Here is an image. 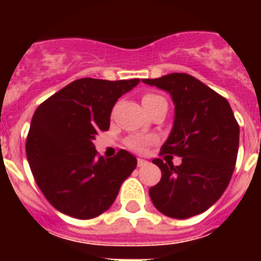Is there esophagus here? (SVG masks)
<instances>
[{
    "mask_svg": "<svg viewBox=\"0 0 261 261\" xmlns=\"http://www.w3.org/2000/svg\"><path fill=\"white\" fill-rule=\"evenodd\" d=\"M137 165H138V168H141V166H145V165H148V161L138 158V161H137Z\"/></svg>",
    "mask_w": 261,
    "mask_h": 261,
    "instance_id": "34e87169",
    "label": "esophagus"
}]
</instances>
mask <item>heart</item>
<instances>
[{
	"label": "heart",
	"mask_w": 261,
	"mask_h": 261,
	"mask_svg": "<svg viewBox=\"0 0 261 261\" xmlns=\"http://www.w3.org/2000/svg\"><path fill=\"white\" fill-rule=\"evenodd\" d=\"M164 100L165 99L161 96V95H156V93H152V92H147V93L142 95V103H144L145 109L149 108V106H152L155 103L164 102ZM165 102H166V100H165ZM151 142H152V140L148 138V137L133 136L125 140V145L130 148V149H133V151H136V152H142Z\"/></svg>",
	"instance_id": "1"
}]
</instances>
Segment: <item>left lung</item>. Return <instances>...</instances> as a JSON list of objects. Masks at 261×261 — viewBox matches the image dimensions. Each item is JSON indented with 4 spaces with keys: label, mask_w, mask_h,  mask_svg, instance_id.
<instances>
[{
    "label": "left lung",
    "mask_w": 261,
    "mask_h": 261,
    "mask_svg": "<svg viewBox=\"0 0 261 261\" xmlns=\"http://www.w3.org/2000/svg\"><path fill=\"white\" fill-rule=\"evenodd\" d=\"M165 89L175 102V123L161 155L180 156L181 164L153 159L162 172L149 189L155 208L170 218L204 213L224 194L235 170L239 124L224 96L183 72L142 80Z\"/></svg>",
    "instance_id": "obj_1"
}]
</instances>
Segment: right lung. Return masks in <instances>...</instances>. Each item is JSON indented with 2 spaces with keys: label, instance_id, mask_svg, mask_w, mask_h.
I'll list each match as a JSON object with an SVG mask.
<instances>
[{
  "label": "right lung",
  "instance_id": "add662e5",
  "mask_svg": "<svg viewBox=\"0 0 261 261\" xmlns=\"http://www.w3.org/2000/svg\"><path fill=\"white\" fill-rule=\"evenodd\" d=\"M138 82L81 78L36 109L26 137V156L40 192L60 213L78 219L100 215L136 169L134 155L120 149L105 159L93 140L109 130L117 99Z\"/></svg>",
  "mask_w": 261,
  "mask_h": 261
}]
</instances>
